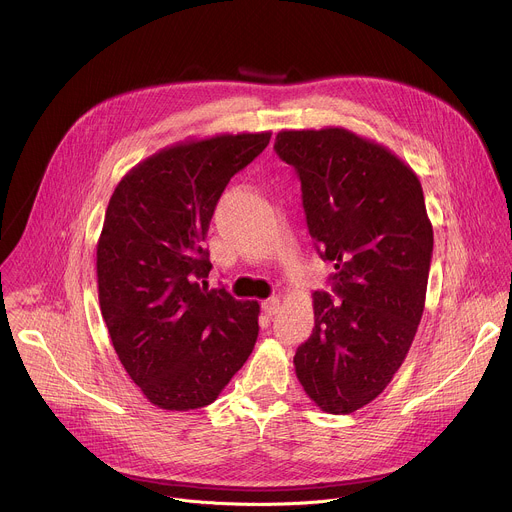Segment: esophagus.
<instances>
[{"mask_svg":"<svg viewBox=\"0 0 512 512\" xmlns=\"http://www.w3.org/2000/svg\"><path fill=\"white\" fill-rule=\"evenodd\" d=\"M261 308H263V312H265L267 316H275V314L281 310V300H279V298H269V300H265V302L261 304Z\"/></svg>","mask_w":512,"mask_h":512,"instance_id":"34e87169","label":"esophagus"}]
</instances>
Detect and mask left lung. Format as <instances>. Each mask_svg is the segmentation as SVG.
<instances>
[{
	"instance_id": "8db88e82",
	"label": "left lung",
	"mask_w": 512,
	"mask_h": 512,
	"mask_svg": "<svg viewBox=\"0 0 512 512\" xmlns=\"http://www.w3.org/2000/svg\"><path fill=\"white\" fill-rule=\"evenodd\" d=\"M273 150L302 182L316 251L332 261V294L314 291V330L296 375L326 413L377 399L421 322L433 229L415 172L383 145L342 127L279 131Z\"/></svg>"
}]
</instances>
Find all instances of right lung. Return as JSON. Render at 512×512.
Instances as JSON below:
<instances>
[{"instance_id":"1","label":"right lung","mask_w":512,"mask_h":512,"mask_svg":"<svg viewBox=\"0 0 512 512\" xmlns=\"http://www.w3.org/2000/svg\"><path fill=\"white\" fill-rule=\"evenodd\" d=\"M271 133L184 141L117 184L97 245L99 304L113 348L150 403L210 405L253 352L259 304L208 289L204 239L231 178Z\"/></svg>"}]
</instances>
